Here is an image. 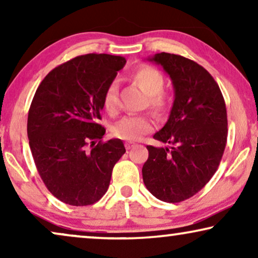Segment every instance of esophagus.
Returning a JSON list of instances; mask_svg holds the SVG:
<instances>
[{
	"mask_svg": "<svg viewBox=\"0 0 258 258\" xmlns=\"http://www.w3.org/2000/svg\"><path fill=\"white\" fill-rule=\"evenodd\" d=\"M134 146H135V143H133V142H126L125 143V148H126V149H132V148L134 147Z\"/></svg>",
	"mask_w": 258,
	"mask_h": 258,
	"instance_id": "esophagus-1",
	"label": "esophagus"
}]
</instances>
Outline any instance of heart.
Segmentation results:
<instances>
[{"mask_svg": "<svg viewBox=\"0 0 258 258\" xmlns=\"http://www.w3.org/2000/svg\"><path fill=\"white\" fill-rule=\"evenodd\" d=\"M129 80L147 95L148 105L157 114L168 110L170 97L163 90L164 76L160 70L151 66H141L129 75ZM103 108L109 114H116L118 109L117 87L110 84L104 91ZM154 128V122L147 115H129L116 122L111 128L112 135L117 139L135 142Z\"/></svg>", "mask_w": 258, "mask_h": 258, "instance_id": "obj_1", "label": "heart"}]
</instances>
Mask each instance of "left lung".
I'll return each instance as SVG.
<instances>
[{
	"instance_id": "obj_1",
	"label": "left lung",
	"mask_w": 258,
	"mask_h": 258,
	"mask_svg": "<svg viewBox=\"0 0 258 258\" xmlns=\"http://www.w3.org/2000/svg\"><path fill=\"white\" fill-rule=\"evenodd\" d=\"M148 61L170 76L175 100L167 123L154 135L169 147L147 146L143 182L156 199L178 203L199 192L216 172L227 144V108L220 87L202 66L168 52Z\"/></svg>"
}]
</instances>
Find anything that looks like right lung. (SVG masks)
Masks as SVG:
<instances>
[{"label":"right lung","mask_w":258,"mask_h":258,"mask_svg":"<svg viewBox=\"0 0 258 258\" xmlns=\"http://www.w3.org/2000/svg\"><path fill=\"white\" fill-rule=\"evenodd\" d=\"M122 56L81 55L56 67L38 86L28 114V139L47 189L69 206L96 203L125 153L121 140L99 141L103 95L125 64Z\"/></svg>","instance_id":"add662e5"}]
</instances>
